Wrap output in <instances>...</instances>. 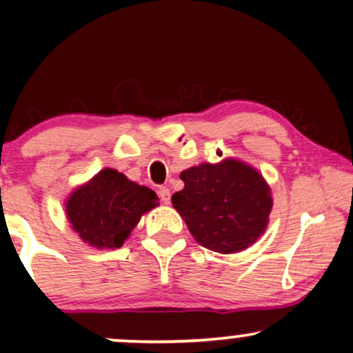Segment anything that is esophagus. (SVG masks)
Listing matches in <instances>:
<instances>
[{
	"label": "esophagus",
	"mask_w": 353,
	"mask_h": 353,
	"mask_svg": "<svg viewBox=\"0 0 353 353\" xmlns=\"http://www.w3.org/2000/svg\"><path fill=\"white\" fill-rule=\"evenodd\" d=\"M159 198H161V201L164 203V205H169L170 203V191L167 188H161L159 189Z\"/></svg>",
	"instance_id": "obj_1"
}]
</instances>
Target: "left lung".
I'll return each instance as SVG.
<instances>
[{
  "label": "left lung",
  "instance_id": "obj_1",
  "mask_svg": "<svg viewBox=\"0 0 353 353\" xmlns=\"http://www.w3.org/2000/svg\"><path fill=\"white\" fill-rule=\"evenodd\" d=\"M184 189L172 206L194 240L218 254L242 252L265 232L272 210L270 188L254 167L235 159L181 172Z\"/></svg>",
  "mask_w": 353,
  "mask_h": 353
}]
</instances>
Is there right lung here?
I'll use <instances>...</instances> for the list:
<instances>
[{"label":"right lung","instance_id":"obj_1","mask_svg":"<svg viewBox=\"0 0 353 353\" xmlns=\"http://www.w3.org/2000/svg\"><path fill=\"white\" fill-rule=\"evenodd\" d=\"M157 201L152 189L106 167L70 192L65 211L74 232L91 247L120 248Z\"/></svg>","mask_w":353,"mask_h":353}]
</instances>
